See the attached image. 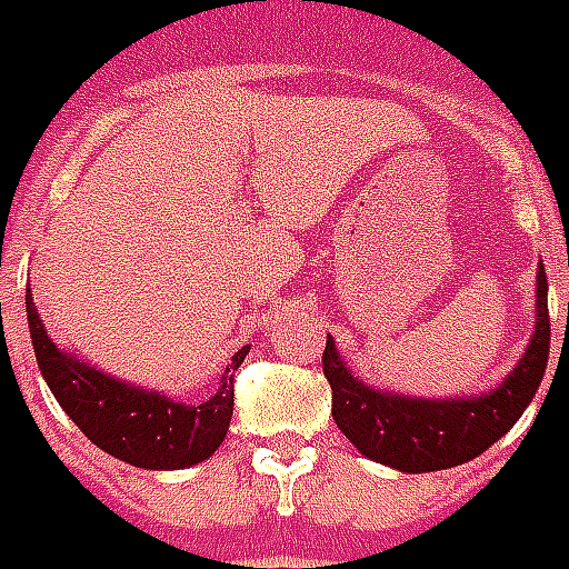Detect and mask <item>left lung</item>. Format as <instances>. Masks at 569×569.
I'll use <instances>...</instances> for the list:
<instances>
[{"label": "left lung", "instance_id": "8db88e82", "mask_svg": "<svg viewBox=\"0 0 569 569\" xmlns=\"http://www.w3.org/2000/svg\"><path fill=\"white\" fill-rule=\"evenodd\" d=\"M543 263L537 267V327L516 369L495 390L456 399H420L378 390L345 366L332 336L323 375L332 387V420L371 462L405 473L456 468L477 459L516 426L537 396L549 362V302Z\"/></svg>", "mask_w": 569, "mask_h": 569}]
</instances>
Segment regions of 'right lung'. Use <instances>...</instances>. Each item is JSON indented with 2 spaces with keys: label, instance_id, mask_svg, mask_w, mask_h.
Masks as SVG:
<instances>
[{
  "label": "right lung",
  "instance_id": "add662e5",
  "mask_svg": "<svg viewBox=\"0 0 569 569\" xmlns=\"http://www.w3.org/2000/svg\"><path fill=\"white\" fill-rule=\"evenodd\" d=\"M26 318L36 348L38 369L47 387L57 396L62 411L77 422V429L110 452L119 462L143 471H179L203 462L219 450L233 417V375L246 360L249 345L233 353L224 369L216 396L200 405H182L164 392L143 390L104 375L89 362H80L66 348L53 345L38 318L32 290L26 288Z\"/></svg>",
  "mask_w": 569,
  "mask_h": 569
}]
</instances>
